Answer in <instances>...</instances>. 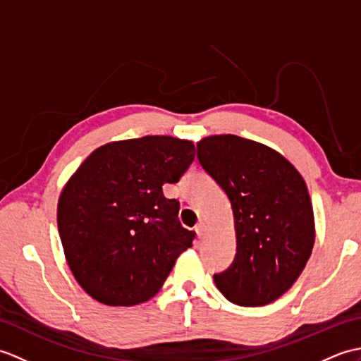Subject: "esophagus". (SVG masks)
I'll return each instance as SVG.
<instances>
[{
    "label": "esophagus",
    "instance_id": "1",
    "mask_svg": "<svg viewBox=\"0 0 361 361\" xmlns=\"http://www.w3.org/2000/svg\"><path fill=\"white\" fill-rule=\"evenodd\" d=\"M204 231H206V225L203 224V221H198V224L195 225V233H197L198 239H203Z\"/></svg>",
    "mask_w": 361,
    "mask_h": 361
}]
</instances>
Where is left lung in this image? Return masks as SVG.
I'll use <instances>...</instances> for the list:
<instances>
[{
    "instance_id": "8db88e82",
    "label": "left lung",
    "mask_w": 361,
    "mask_h": 361,
    "mask_svg": "<svg viewBox=\"0 0 361 361\" xmlns=\"http://www.w3.org/2000/svg\"><path fill=\"white\" fill-rule=\"evenodd\" d=\"M197 158L224 189L234 216L235 256L214 282L243 307L276 301L302 273L315 242L302 176L278 152L235 135L204 137Z\"/></svg>"
}]
</instances>
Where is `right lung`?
<instances>
[{
    "instance_id": "right-lung-1",
    "label": "right lung",
    "mask_w": 361,
    "mask_h": 361,
    "mask_svg": "<svg viewBox=\"0 0 361 361\" xmlns=\"http://www.w3.org/2000/svg\"><path fill=\"white\" fill-rule=\"evenodd\" d=\"M194 144L144 136L105 144L68 181L57 208L66 262L96 301L136 305L163 287L195 233L178 220L180 202L163 185L178 183Z\"/></svg>"
}]
</instances>
